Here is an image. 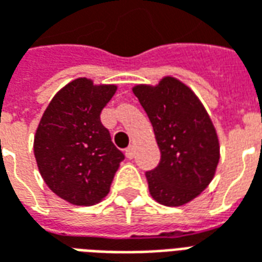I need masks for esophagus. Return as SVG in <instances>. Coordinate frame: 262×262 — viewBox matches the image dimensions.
<instances>
[{"label": "esophagus", "mask_w": 262, "mask_h": 262, "mask_svg": "<svg viewBox=\"0 0 262 262\" xmlns=\"http://www.w3.org/2000/svg\"><path fill=\"white\" fill-rule=\"evenodd\" d=\"M135 154H136V146H135V144H130L129 147L126 148V157H127V159H133Z\"/></svg>", "instance_id": "esophagus-1"}]
</instances>
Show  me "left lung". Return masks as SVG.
I'll list each match as a JSON object with an SVG mask.
<instances>
[{"instance_id": "obj_1", "label": "left lung", "mask_w": 262, "mask_h": 262, "mask_svg": "<svg viewBox=\"0 0 262 262\" xmlns=\"http://www.w3.org/2000/svg\"><path fill=\"white\" fill-rule=\"evenodd\" d=\"M132 90L161 151L157 168L146 172L150 195L164 206L191 202L208 188L219 164V137L210 116L195 92L170 75Z\"/></svg>"}]
</instances>
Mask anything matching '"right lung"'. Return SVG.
I'll use <instances>...</instances> for the list:
<instances>
[{"label":"right lung","mask_w":262,"mask_h":262,"mask_svg":"<svg viewBox=\"0 0 262 262\" xmlns=\"http://www.w3.org/2000/svg\"><path fill=\"white\" fill-rule=\"evenodd\" d=\"M116 90L115 84H94L85 77L70 81L50 101L35 133L43 181L77 206L101 202L125 159L101 123V112Z\"/></svg>","instance_id":"obj_1"}]
</instances>
